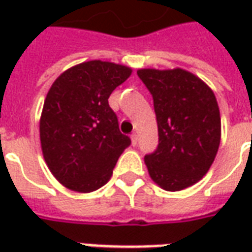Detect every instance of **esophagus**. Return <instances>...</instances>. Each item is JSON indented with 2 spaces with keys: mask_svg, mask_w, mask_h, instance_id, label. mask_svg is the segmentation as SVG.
I'll return each instance as SVG.
<instances>
[{
  "mask_svg": "<svg viewBox=\"0 0 252 252\" xmlns=\"http://www.w3.org/2000/svg\"><path fill=\"white\" fill-rule=\"evenodd\" d=\"M131 139H132V144H133V146H136V144H137V135H136V132H133V133H132Z\"/></svg>",
  "mask_w": 252,
  "mask_h": 252,
  "instance_id": "1",
  "label": "esophagus"
}]
</instances>
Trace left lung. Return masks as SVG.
Wrapping results in <instances>:
<instances>
[{
  "instance_id": "left-lung-1",
  "label": "left lung",
  "mask_w": 252,
  "mask_h": 252,
  "mask_svg": "<svg viewBox=\"0 0 252 252\" xmlns=\"http://www.w3.org/2000/svg\"><path fill=\"white\" fill-rule=\"evenodd\" d=\"M137 75L153 95L158 123V147L144 157L150 177L167 191L194 185L208 173L220 146L215 94L182 68H142Z\"/></svg>"
}]
</instances>
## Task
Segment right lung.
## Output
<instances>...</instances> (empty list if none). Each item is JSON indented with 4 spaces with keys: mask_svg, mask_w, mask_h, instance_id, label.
Here are the masks:
<instances>
[{
    "mask_svg": "<svg viewBox=\"0 0 252 252\" xmlns=\"http://www.w3.org/2000/svg\"><path fill=\"white\" fill-rule=\"evenodd\" d=\"M131 72L126 66L90 61L66 70L48 90L40 117L41 150L50 171L68 189L90 193L104 186L131 144L108 102Z\"/></svg>",
    "mask_w": 252,
    "mask_h": 252,
    "instance_id": "add662e5",
    "label": "right lung"
}]
</instances>
